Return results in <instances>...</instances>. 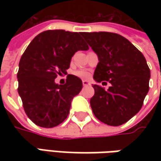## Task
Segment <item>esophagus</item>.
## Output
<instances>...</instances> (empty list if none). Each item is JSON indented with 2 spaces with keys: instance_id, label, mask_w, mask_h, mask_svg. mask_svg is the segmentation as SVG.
I'll list each match as a JSON object with an SVG mask.
<instances>
[{
  "instance_id": "obj_1",
  "label": "esophagus",
  "mask_w": 161,
  "mask_h": 161,
  "mask_svg": "<svg viewBox=\"0 0 161 161\" xmlns=\"http://www.w3.org/2000/svg\"><path fill=\"white\" fill-rule=\"evenodd\" d=\"M82 84H83V86H89V85H90V82L86 80H82Z\"/></svg>"
}]
</instances>
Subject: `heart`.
Segmentation results:
<instances>
[{
  "instance_id": "b5f03b06",
  "label": "heart",
  "mask_w": 161,
  "mask_h": 161,
  "mask_svg": "<svg viewBox=\"0 0 161 161\" xmlns=\"http://www.w3.org/2000/svg\"><path fill=\"white\" fill-rule=\"evenodd\" d=\"M76 75L78 77L82 78V79H86V78H89L90 76V73L87 71H84V70H80V71H76Z\"/></svg>"
}]
</instances>
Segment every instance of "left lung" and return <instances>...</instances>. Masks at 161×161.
Wrapping results in <instances>:
<instances>
[{
    "mask_svg": "<svg viewBox=\"0 0 161 161\" xmlns=\"http://www.w3.org/2000/svg\"><path fill=\"white\" fill-rule=\"evenodd\" d=\"M81 36L98 57L93 79L111 84L108 90L97 84L93 86L92 111L104 124L121 125L139 112L149 91L151 71L145 57L120 35L83 32Z\"/></svg>",
    "mask_w": 161,
    "mask_h": 161,
    "instance_id": "8db88e82",
    "label": "left lung"
}]
</instances>
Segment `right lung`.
Returning <instances> with one entry per match:
<instances>
[{
	"instance_id": "obj_1",
	"label": "right lung",
	"mask_w": 161,
	"mask_h": 161,
	"mask_svg": "<svg viewBox=\"0 0 161 161\" xmlns=\"http://www.w3.org/2000/svg\"><path fill=\"white\" fill-rule=\"evenodd\" d=\"M88 49L81 33L62 29L44 31L30 42L19 61L18 92L26 114L36 125L52 128L67 118L82 81L71 74L64 85L54 79L66 73L77 51Z\"/></svg>"
}]
</instances>
